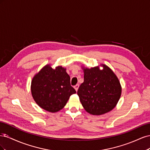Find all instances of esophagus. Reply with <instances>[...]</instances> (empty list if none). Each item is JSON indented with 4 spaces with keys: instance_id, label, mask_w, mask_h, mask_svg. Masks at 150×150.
<instances>
[{
    "instance_id": "esophagus-1",
    "label": "esophagus",
    "mask_w": 150,
    "mask_h": 150,
    "mask_svg": "<svg viewBox=\"0 0 150 150\" xmlns=\"http://www.w3.org/2000/svg\"><path fill=\"white\" fill-rule=\"evenodd\" d=\"M79 84H76V86H74V89H75V90L76 91H78V88H79Z\"/></svg>"
}]
</instances>
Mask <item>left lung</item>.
I'll list each match as a JSON object with an SVG mask.
<instances>
[{"label":"left lung","instance_id":"8db88e82","mask_svg":"<svg viewBox=\"0 0 150 150\" xmlns=\"http://www.w3.org/2000/svg\"><path fill=\"white\" fill-rule=\"evenodd\" d=\"M91 69L84 68V82L78 95L84 110L93 115H101L111 111L118 102L121 86L118 78L105 64Z\"/></svg>","mask_w":150,"mask_h":150}]
</instances>
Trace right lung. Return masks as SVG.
Returning <instances> with one entry per match:
<instances>
[{
    "mask_svg": "<svg viewBox=\"0 0 150 150\" xmlns=\"http://www.w3.org/2000/svg\"><path fill=\"white\" fill-rule=\"evenodd\" d=\"M66 71L62 66L54 69L48 64L32 80V96L44 110L51 112L59 111L65 106L71 95L76 93Z\"/></svg>",
    "mask_w": 150,
    "mask_h": 150,
    "instance_id": "1",
    "label": "right lung"
}]
</instances>
